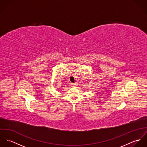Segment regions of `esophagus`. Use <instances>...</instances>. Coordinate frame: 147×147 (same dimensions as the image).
Here are the masks:
<instances>
[{"label":"esophagus","instance_id":"1","mask_svg":"<svg viewBox=\"0 0 147 147\" xmlns=\"http://www.w3.org/2000/svg\"><path fill=\"white\" fill-rule=\"evenodd\" d=\"M71 86H75V85H76L75 84H74V83H71Z\"/></svg>","mask_w":147,"mask_h":147}]
</instances>
